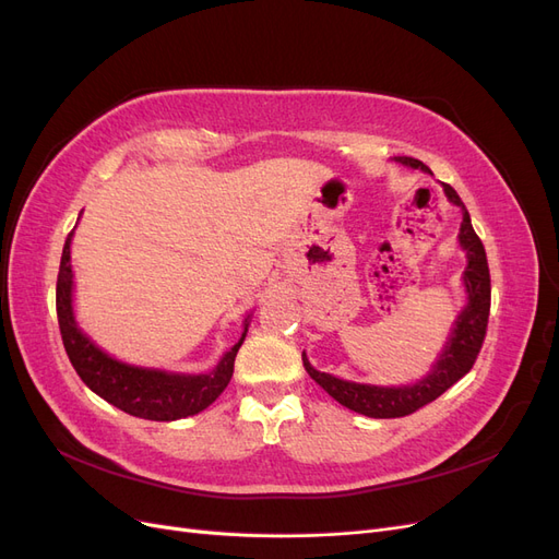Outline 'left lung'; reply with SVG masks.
Listing matches in <instances>:
<instances>
[{"instance_id": "obj_1", "label": "left lung", "mask_w": 559, "mask_h": 559, "mask_svg": "<svg viewBox=\"0 0 559 559\" xmlns=\"http://www.w3.org/2000/svg\"><path fill=\"white\" fill-rule=\"evenodd\" d=\"M403 165L421 167V170L431 173L425 163L417 158H399ZM445 195L450 202L462 207L464 222L460 228V242L466 249L468 265L464 270V284L468 292V306L456 319L454 333L445 352L441 354V361L433 366V373L427 376L417 384L408 386H373V384H357L347 382L341 378H333L329 373H319L317 368L310 366V361L302 354V366L310 373V378L324 389L329 396H333L337 403L345 405V408L361 413L366 417L376 419H389V417H405L419 408H425L427 403L436 401L443 392L456 382L462 380L468 370L476 364L480 347L485 343L487 333V319H489V302H492V284H489V267L485 247L480 238L471 226V216L464 207L462 198L456 195L450 183H443Z\"/></svg>"}]
</instances>
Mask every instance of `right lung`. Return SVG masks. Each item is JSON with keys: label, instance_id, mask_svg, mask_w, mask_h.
I'll use <instances>...</instances> for the list:
<instances>
[{"label": "right lung", "instance_id": "1", "mask_svg": "<svg viewBox=\"0 0 559 559\" xmlns=\"http://www.w3.org/2000/svg\"><path fill=\"white\" fill-rule=\"evenodd\" d=\"M74 233V230H72ZM72 233L67 235L60 259V273L56 286V310L58 324L67 357H70L79 378L86 382L97 396H103L116 408L128 415L154 419V421H173L205 411L228 386L233 378V364L238 357V349L245 343L247 326L242 337L210 376H179L165 373V370H151L128 366L123 361L111 359L97 345H93L83 335L72 314V263H70V242Z\"/></svg>", "mask_w": 559, "mask_h": 559}]
</instances>
